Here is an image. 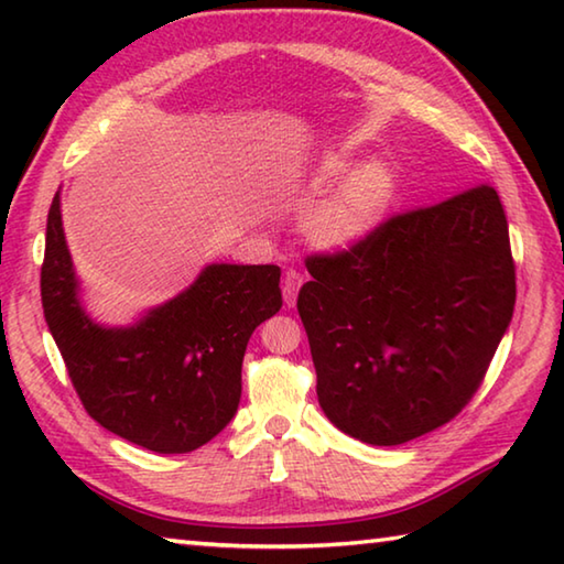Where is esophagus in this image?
I'll return each instance as SVG.
<instances>
[{"mask_svg":"<svg viewBox=\"0 0 564 564\" xmlns=\"http://www.w3.org/2000/svg\"><path fill=\"white\" fill-rule=\"evenodd\" d=\"M303 285V275L299 271L289 269L283 273V281H281V291H283V303L293 308L295 299H299V289Z\"/></svg>","mask_w":564,"mask_h":564,"instance_id":"1","label":"esophagus"}]
</instances>
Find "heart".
Returning <instances> with one entry per match:
<instances>
[{"label":"heart","instance_id":"1","mask_svg":"<svg viewBox=\"0 0 564 564\" xmlns=\"http://www.w3.org/2000/svg\"><path fill=\"white\" fill-rule=\"evenodd\" d=\"M346 156H326L313 186L328 188L303 216V231L326 251H346L373 236L395 202V176L383 161L358 169Z\"/></svg>","mask_w":564,"mask_h":564}]
</instances>
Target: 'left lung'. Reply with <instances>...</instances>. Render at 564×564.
Listing matches in <instances>:
<instances>
[{
  "label": "left lung",
  "instance_id": "8db88e82",
  "mask_svg": "<svg viewBox=\"0 0 564 564\" xmlns=\"http://www.w3.org/2000/svg\"><path fill=\"white\" fill-rule=\"evenodd\" d=\"M305 269L299 313L318 403L370 445L408 443L460 413L512 321L508 218L488 184L390 216Z\"/></svg>",
  "mask_w": 564,
  "mask_h": 564
}]
</instances>
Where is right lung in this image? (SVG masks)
Instances as JSON below:
<instances>
[{
  "instance_id": "add662e5",
  "label": "right lung",
  "mask_w": 564,
  "mask_h": 564,
  "mask_svg": "<svg viewBox=\"0 0 564 564\" xmlns=\"http://www.w3.org/2000/svg\"><path fill=\"white\" fill-rule=\"evenodd\" d=\"M279 265L212 263L176 299L129 328L82 308L59 194L46 216L42 308L87 413L154 453H191L236 415L251 333L281 311Z\"/></svg>"
}]
</instances>
